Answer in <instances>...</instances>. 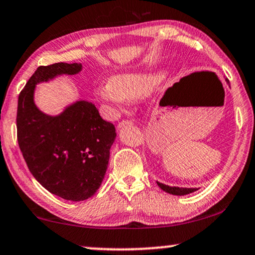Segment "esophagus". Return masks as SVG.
Segmentation results:
<instances>
[{
    "instance_id": "obj_1",
    "label": "esophagus",
    "mask_w": 255,
    "mask_h": 255,
    "mask_svg": "<svg viewBox=\"0 0 255 255\" xmlns=\"http://www.w3.org/2000/svg\"><path fill=\"white\" fill-rule=\"evenodd\" d=\"M129 125H133V122H131L130 120H122V121L119 122L118 128H119V129H120V128L125 127V126H129Z\"/></svg>"
}]
</instances>
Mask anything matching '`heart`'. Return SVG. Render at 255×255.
Here are the masks:
<instances>
[{
	"mask_svg": "<svg viewBox=\"0 0 255 255\" xmlns=\"http://www.w3.org/2000/svg\"><path fill=\"white\" fill-rule=\"evenodd\" d=\"M159 80V74L152 72L120 73L99 85L97 96L104 103L121 107L127 99H137L148 94Z\"/></svg>",
	"mask_w": 255,
	"mask_h": 255,
	"instance_id": "obj_1",
	"label": "heart"
}]
</instances>
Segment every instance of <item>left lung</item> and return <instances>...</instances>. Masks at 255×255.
Wrapping results in <instances>:
<instances>
[{"label": "left lung", "mask_w": 255, "mask_h": 255, "mask_svg": "<svg viewBox=\"0 0 255 255\" xmlns=\"http://www.w3.org/2000/svg\"><path fill=\"white\" fill-rule=\"evenodd\" d=\"M227 83H229V80H227ZM157 185L163 190V191L171 193V195H176V196H184V195H188V193L195 192L197 190L195 188H178V186H169V185L162 184V183L159 182H157Z\"/></svg>", "instance_id": "1"}]
</instances>
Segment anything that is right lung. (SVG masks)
I'll return each mask as SVG.
<instances>
[{"instance_id": "add662e5", "label": "right lung", "mask_w": 255, "mask_h": 255, "mask_svg": "<svg viewBox=\"0 0 255 255\" xmlns=\"http://www.w3.org/2000/svg\"><path fill=\"white\" fill-rule=\"evenodd\" d=\"M81 64L39 66L18 96L17 141L33 177L53 195L80 202L97 192L106 174L115 127L92 103L77 101L58 117L33 103L36 84L80 72Z\"/></svg>"}]
</instances>
